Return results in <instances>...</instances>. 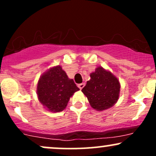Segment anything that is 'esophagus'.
I'll use <instances>...</instances> for the list:
<instances>
[{"instance_id": "34e87169", "label": "esophagus", "mask_w": 156, "mask_h": 156, "mask_svg": "<svg viewBox=\"0 0 156 156\" xmlns=\"http://www.w3.org/2000/svg\"><path fill=\"white\" fill-rule=\"evenodd\" d=\"M84 86H85V83H79L78 85V88H79L80 89H82L84 87Z\"/></svg>"}]
</instances>
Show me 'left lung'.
Masks as SVG:
<instances>
[{"label":"left lung","instance_id":"left-lung-1","mask_svg":"<svg viewBox=\"0 0 156 156\" xmlns=\"http://www.w3.org/2000/svg\"><path fill=\"white\" fill-rule=\"evenodd\" d=\"M90 78L81 91L92 108L100 112L112 108L119 97L121 87L118 78L102 67H97Z\"/></svg>","mask_w":156,"mask_h":156}]
</instances>
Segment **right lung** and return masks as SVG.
Returning <instances> with one entry per match:
<instances>
[{
  "label": "right lung",
  "mask_w": 156,
  "mask_h": 156,
  "mask_svg": "<svg viewBox=\"0 0 156 156\" xmlns=\"http://www.w3.org/2000/svg\"><path fill=\"white\" fill-rule=\"evenodd\" d=\"M78 90L74 80L68 78L60 65H57L40 76L37 94L39 101L46 110L56 113L65 109L71 97Z\"/></svg>",
  "instance_id": "add662e5"
}]
</instances>
